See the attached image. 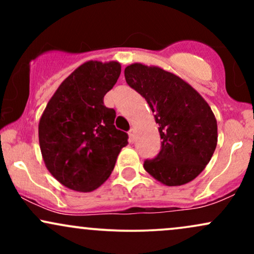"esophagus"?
<instances>
[{"mask_svg":"<svg viewBox=\"0 0 254 254\" xmlns=\"http://www.w3.org/2000/svg\"><path fill=\"white\" fill-rule=\"evenodd\" d=\"M135 135H136V131H135V129H130V131H129V138H130V142H133V141H135Z\"/></svg>","mask_w":254,"mask_h":254,"instance_id":"obj_1","label":"esophagus"}]
</instances>
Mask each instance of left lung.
I'll list each match as a JSON object with an SVG mask.
<instances>
[{
    "mask_svg": "<svg viewBox=\"0 0 254 254\" xmlns=\"http://www.w3.org/2000/svg\"><path fill=\"white\" fill-rule=\"evenodd\" d=\"M124 75L147 100L162 139L160 153L145 160L144 170L167 186L193 180L217 144V122L210 106L190 84L157 66L131 64Z\"/></svg>",
    "mask_w": 254,
    "mask_h": 254,
    "instance_id": "1",
    "label": "left lung"
}]
</instances>
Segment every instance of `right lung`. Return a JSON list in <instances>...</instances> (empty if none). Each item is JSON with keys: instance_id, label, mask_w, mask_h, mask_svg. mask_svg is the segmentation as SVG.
<instances>
[{"instance_id": "1", "label": "right lung", "mask_w": 254, "mask_h": 254, "mask_svg": "<svg viewBox=\"0 0 254 254\" xmlns=\"http://www.w3.org/2000/svg\"><path fill=\"white\" fill-rule=\"evenodd\" d=\"M118 62L89 61L52 95L39 121V144L49 172L74 191L90 192L107 180L127 132L116 129V111L104 97L121 75Z\"/></svg>"}]
</instances>
